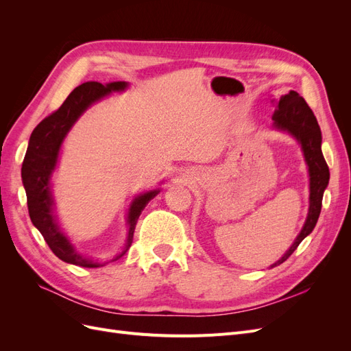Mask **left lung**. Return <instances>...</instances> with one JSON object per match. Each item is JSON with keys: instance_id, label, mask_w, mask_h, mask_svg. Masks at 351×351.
<instances>
[{"instance_id": "obj_1", "label": "left lung", "mask_w": 351, "mask_h": 351, "mask_svg": "<svg viewBox=\"0 0 351 351\" xmlns=\"http://www.w3.org/2000/svg\"><path fill=\"white\" fill-rule=\"evenodd\" d=\"M272 120L275 129L289 132L300 142L306 164L309 167L311 177L309 214H307L300 234L295 237L291 247L284 253V256L278 262L271 265L274 268L289 259L291 253L297 249V246L303 241V239L313 231L317 218H319L321 214L324 192L329 182V168L325 162L321 149L322 134L319 124H317L313 111L309 108V105L306 104V101L299 93L290 90L287 95H282L277 105V110H275L272 115Z\"/></svg>"}]
</instances>
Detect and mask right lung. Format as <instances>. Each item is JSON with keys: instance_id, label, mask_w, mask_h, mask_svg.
I'll return each instance as SVG.
<instances>
[{"instance_id": "obj_1", "label": "right lung", "mask_w": 351, "mask_h": 351, "mask_svg": "<svg viewBox=\"0 0 351 351\" xmlns=\"http://www.w3.org/2000/svg\"><path fill=\"white\" fill-rule=\"evenodd\" d=\"M127 88L125 82H112L102 84L98 82H86L74 89L61 107L45 117L32 132L29 146L22 165V180L26 190L29 217L34 226L44 236L47 244L57 258L67 263L77 265L82 268H99L102 263L93 262L83 254L74 250L69 239L64 236L57 224L54 215V200L51 195L49 178L57 165L60 147L66 134L70 132L73 124L79 117L86 111L93 102L107 97L111 92H120ZM159 193V190H151L137 196L130 205L127 224H129V234H127L124 250L115 256L117 261L129 250L133 243V232L142 210Z\"/></svg>"}]
</instances>
